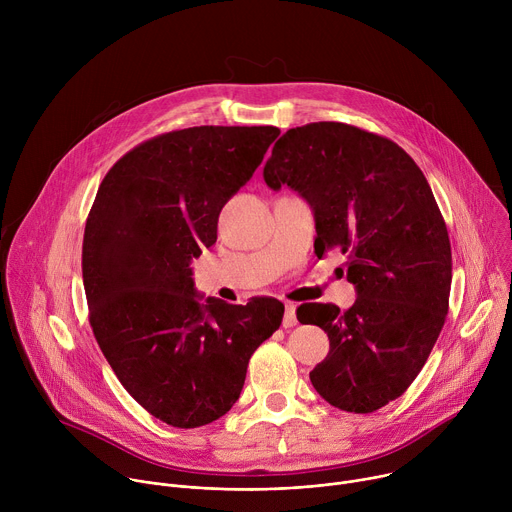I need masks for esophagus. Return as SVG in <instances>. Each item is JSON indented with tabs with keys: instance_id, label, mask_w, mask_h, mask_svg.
<instances>
[{
	"instance_id": "34e87169",
	"label": "esophagus",
	"mask_w": 512,
	"mask_h": 512,
	"mask_svg": "<svg viewBox=\"0 0 512 512\" xmlns=\"http://www.w3.org/2000/svg\"><path fill=\"white\" fill-rule=\"evenodd\" d=\"M296 324H298V318H296V306H294V304H285L283 328H294Z\"/></svg>"
}]
</instances>
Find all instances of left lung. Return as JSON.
<instances>
[{
  "instance_id": "1",
  "label": "left lung",
  "mask_w": 512,
  "mask_h": 512,
  "mask_svg": "<svg viewBox=\"0 0 512 512\" xmlns=\"http://www.w3.org/2000/svg\"><path fill=\"white\" fill-rule=\"evenodd\" d=\"M263 178L310 202L316 253L346 255V279L356 285L346 312L300 308L298 320L330 340L310 381L330 405L373 413L409 389L446 322L452 245L440 206L395 141L338 121L287 129Z\"/></svg>"
}]
</instances>
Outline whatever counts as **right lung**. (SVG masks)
I'll return each instance as SVG.
<instances>
[{"instance_id": "1", "label": "right lung", "mask_w": 512, "mask_h": 512, "mask_svg": "<svg viewBox=\"0 0 512 512\" xmlns=\"http://www.w3.org/2000/svg\"><path fill=\"white\" fill-rule=\"evenodd\" d=\"M279 135L273 125L176 129L143 141L103 178L85 225L93 334L125 391L172 427H200L239 399L251 354L283 304L198 302L190 259L216 243L225 202Z\"/></svg>"}]
</instances>
